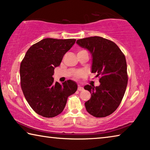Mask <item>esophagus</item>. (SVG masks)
Wrapping results in <instances>:
<instances>
[{"label":"esophagus","instance_id":"obj_1","mask_svg":"<svg viewBox=\"0 0 150 150\" xmlns=\"http://www.w3.org/2000/svg\"><path fill=\"white\" fill-rule=\"evenodd\" d=\"M77 89H78V90H79V91H82L83 89V87H81V86H78Z\"/></svg>","mask_w":150,"mask_h":150}]
</instances>
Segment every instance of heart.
Masks as SVG:
<instances>
[{"label":"heart","instance_id":"obj_1","mask_svg":"<svg viewBox=\"0 0 150 150\" xmlns=\"http://www.w3.org/2000/svg\"><path fill=\"white\" fill-rule=\"evenodd\" d=\"M79 52H80V51H79ZM83 74V71H77V72L75 73V76L76 77H81V76H82Z\"/></svg>","mask_w":150,"mask_h":150}]
</instances>
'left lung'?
I'll return each instance as SVG.
<instances>
[{"mask_svg":"<svg viewBox=\"0 0 150 150\" xmlns=\"http://www.w3.org/2000/svg\"><path fill=\"white\" fill-rule=\"evenodd\" d=\"M91 53V73L100 76V86L86 85L84 89L91 93L86 102L87 111L95 117H105L113 113L119 106L126 90L128 76L125 55L115 42L94 36L76 42Z\"/></svg>","mask_w":150,"mask_h":150,"instance_id":"8db88e82","label":"left lung"}]
</instances>
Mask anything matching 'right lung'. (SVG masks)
Returning <instances> with one entry per match:
<instances>
[{
  "label": "right lung",
  "instance_id": "obj_1",
  "mask_svg": "<svg viewBox=\"0 0 150 150\" xmlns=\"http://www.w3.org/2000/svg\"><path fill=\"white\" fill-rule=\"evenodd\" d=\"M75 39L45 38L27 51L20 66L21 87L27 102L39 115L52 118L64 110L69 96L77 89L76 82H54V70Z\"/></svg>",
  "mask_w": 150,
  "mask_h": 150
}]
</instances>
